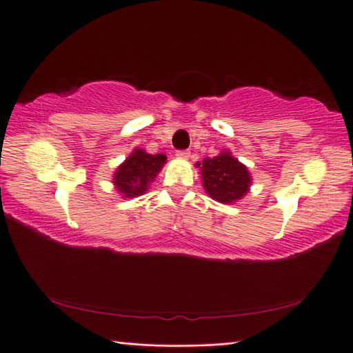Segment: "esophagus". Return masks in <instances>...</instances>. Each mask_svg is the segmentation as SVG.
Masks as SVG:
<instances>
[{"label": "esophagus", "instance_id": "esophagus-1", "mask_svg": "<svg viewBox=\"0 0 353 353\" xmlns=\"http://www.w3.org/2000/svg\"><path fill=\"white\" fill-rule=\"evenodd\" d=\"M189 157H190L189 150H178L176 152V158H179V159H188Z\"/></svg>", "mask_w": 353, "mask_h": 353}]
</instances>
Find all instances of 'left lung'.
<instances>
[{
	"label": "left lung",
	"mask_w": 353,
	"mask_h": 353,
	"mask_svg": "<svg viewBox=\"0 0 353 353\" xmlns=\"http://www.w3.org/2000/svg\"><path fill=\"white\" fill-rule=\"evenodd\" d=\"M196 168H201L204 190L218 203H235L250 189V172L228 150L214 158H204L203 163H196Z\"/></svg>",
	"instance_id": "8db88e82"
}]
</instances>
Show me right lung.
<instances>
[{
  "mask_svg": "<svg viewBox=\"0 0 353 353\" xmlns=\"http://www.w3.org/2000/svg\"><path fill=\"white\" fill-rule=\"evenodd\" d=\"M165 159L164 154L150 155L143 149H135L115 170L112 178L115 189L123 198H137L145 194L149 183L154 181L163 169Z\"/></svg>",
  "mask_w": 353,
  "mask_h": 353,
  "instance_id": "add662e5",
  "label": "right lung"
}]
</instances>
